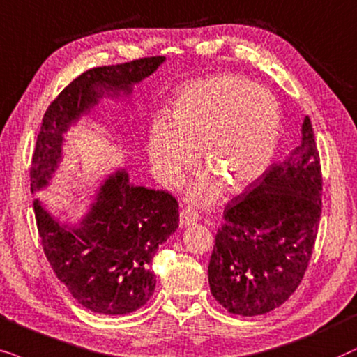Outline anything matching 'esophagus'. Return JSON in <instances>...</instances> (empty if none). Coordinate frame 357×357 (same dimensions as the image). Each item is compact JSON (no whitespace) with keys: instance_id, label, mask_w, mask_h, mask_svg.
I'll list each match as a JSON object with an SVG mask.
<instances>
[{"instance_id":"1","label":"esophagus","mask_w":357,"mask_h":357,"mask_svg":"<svg viewBox=\"0 0 357 357\" xmlns=\"http://www.w3.org/2000/svg\"><path fill=\"white\" fill-rule=\"evenodd\" d=\"M199 220V213L196 211H192V208H183L181 212H179V225L181 227H189L192 225V223H196Z\"/></svg>"}]
</instances>
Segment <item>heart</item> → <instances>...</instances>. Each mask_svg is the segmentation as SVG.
Here are the masks:
<instances>
[{"instance_id": "1", "label": "heart", "mask_w": 357, "mask_h": 357, "mask_svg": "<svg viewBox=\"0 0 357 357\" xmlns=\"http://www.w3.org/2000/svg\"><path fill=\"white\" fill-rule=\"evenodd\" d=\"M279 107L263 88L236 75H217L189 84L171 109L169 123L155 122L146 150L151 169L168 188L178 186L201 155L207 171L194 181L189 199L211 204L220 194L255 183L273 160Z\"/></svg>"}]
</instances>
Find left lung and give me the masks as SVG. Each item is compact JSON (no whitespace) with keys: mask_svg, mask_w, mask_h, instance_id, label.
Segmentation results:
<instances>
[{"mask_svg":"<svg viewBox=\"0 0 357 357\" xmlns=\"http://www.w3.org/2000/svg\"><path fill=\"white\" fill-rule=\"evenodd\" d=\"M301 132V145L223 211L208 284L215 301L235 315H264L282 305L312 258L321 213V168L308 116Z\"/></svg>","mask_w":357,"mask_h":357,"instance_id":"8db88e82","label":"left lung"}]
</instances>
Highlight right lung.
I'll list each match as a JSON object with an SVG mask.
<instances>
[{
    "label": "right lung",
    "instance_id": "1",
    "mask_svg": "<svg viewBox=\"0 0 357 357\" xmlns=\"http://www.w3.org/2000/svg\"><path fill=\"white\" fill-rule=\"evenodd\" d=\"M165 56L98 66L73 79L42 119L31 166V191L40 192L63 161L65 134L102 98L130 96L153 75ZM37 228L47 259L71 296L88 310L126 315L155 292L151 259L178 228V201L166 191L130 183L126 169L107 174L78 220L60 222L40 199L34 201Z\"/></svg>",
    "mask_w": 357,
    "mask_h": 357
}]
</instances>
